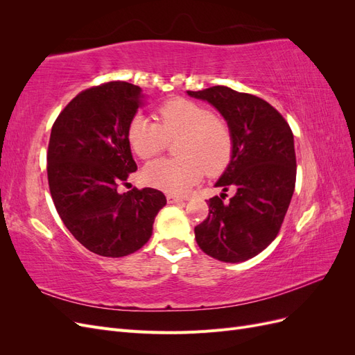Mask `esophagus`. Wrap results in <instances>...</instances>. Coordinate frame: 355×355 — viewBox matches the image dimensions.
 Listing matches in <instances>:
<instances>
[{
    "mask_svg": "<svg viewBox=\"0 0 355 355\" xmlns=\"http://www.w3.org/2000/svg\"><path fill=\"white\" fill-rule=\"evenodd\" d=\"M167 201L170 204H178V202H184L185 198H182L179 196H175V194H167Z\"/></svg>",
    "mask_w": 355,
    "mask_h": 355,
    "instance_id": "34e87169",
    "label": "esophagus"
}]
</instances>
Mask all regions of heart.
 <instances>
[{"label":"heart","instance_id":"b5f03b06","mask_svg":"<svg viewBox=\"0 0 355 355\" xmlns=\"http://www.w3.org/2000/svg\"><path fill=\"white\" fill-rule=\"evenodd\" d=\"M179 137L178 158H163L142 171L146 185L182 196L206 175H216L230 164L234 137L225 118L185 98L170 99L157 110V123L144 115L133 116L127 127L132 151L149 159L164 151L168 141Z\"/></svg>","mask_w":355,"mask_h":355}]
</instances>
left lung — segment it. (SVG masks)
<instances>
[{"label": "left lung", "instance_id": "obj_1", "mask_svg": "<svg viewBox=\"0 0 355 355\" xmlns=\"http://www.w3.org/2000/svg\"><path fill=\"white\" fill-rule=\"evenodd\" d=\"M207 101L227 120L234 149L227 170L216 182L223 191L207 201L209 216L196 227L200 249L214 259L244 262L270 245L292 200L296 182V155L292 128L266 101L225 85L189 92Z\"/></svg>", "mask_w": 355, "mask_h": 355}]
</instances>
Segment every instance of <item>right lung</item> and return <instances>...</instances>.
<instances>
[{
    "label": "right lung",
    "instance_id": "obj_1",
    "mask_svg": "<svg viewBox=\"0 0 355 355\" xmlns=\"http://www.w3.org/2000/svg\"><path fill=\"white\" fill-rule=\"evenodd\" d=\"M141 92L125 81L94 85L75 96L51 127L47 178L53 202L73 237L99 256L141 249L167 202L154 188L116 191L137 170L127 127L142 105Z\"/></svg>",
    "mask_w": 355,
    "mask_h": 355
}]
</instances>
